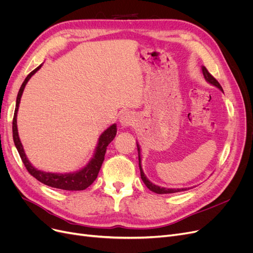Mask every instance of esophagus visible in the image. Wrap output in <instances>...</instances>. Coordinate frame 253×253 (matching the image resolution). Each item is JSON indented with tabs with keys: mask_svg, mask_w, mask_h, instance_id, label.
Segmentation results:
<instances>
[{
	"mask_svg": "<svg viewBox=\"0 0 253 253\" xmlns=\"http://www.w3.org/2000/svg\"><path fill=\"white\" fill-rule=\"evenodd\" d=\"M120 124L124 126H129L135 124V115L132 112H124L120 116Z\"/></svg>",
	"mask_w": 253,
	"mask_h": 253,
	"instance_id": "esophagus-1",
	"label": "esophagus"
}]
</instances>
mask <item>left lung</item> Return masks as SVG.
<instances>
[{
	"label": "left lung",
	"mask_w": 253,
	"mask_h": 253,
	"mask_svg": "<svg viewBox=\"0 0 253 253\" xmlns=\"http://www.w3.org/2000/svg\"><path fill=\"white\" fill-rule=\"evenodd\" d=\"M203 74H204V77L205 79L208 81L209 83L213 84V85H215L216 87H218L220 90H223V87L220 86V84L218 83V81L213 77V76L208 72V70L205 66H203ZM137 149H138V160H139V169H140V176H141V179L144 182V185L147 186L151 191L153 192H155L157 194H170V193H176V192H181V191H186L187 189H167V188H162V187H158L154 183H152L147 177H145L143 172H142V168H141V158H140V148L139 145L137 144Z\"/></svg>",
	"instance_id": "left-lung-1"
}]
</instances>
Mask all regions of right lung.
<instances>
[{"label":"right lung","instance_id":"1","mask_svg":"<svg viewBox=\"0 0 253 253\" xmlns=\"http://www.w3.org/2000/svg\"><path fill=\"white\" fill-rule=\"evenodd\" d=\"M42 65L38 66L36 70H34L32 73H30L27 77L25 78L24 82L22 83V85L20 87V90L18 93L17 97V104H16V110H14V115H13V120H12V136H13V141L14 144H16V148L19 152L20 157L22 159L23 164H24L26 170L29 172L30 175H33L36 179L41 181L42 183L52 188H57L61 190H67V191H81L86 189L89 187L91 183L95 181L97 178L98 173L100 171V168L102 166V163L104 160V155L106 152V148H108L109 143L115 138L116 136V125L111 126L106 131L102 133V135L99 138V142L97 145V149L95 152L94 158L90 160L89 164L84 168V169L76 172V173H68V174H56V173H46V172H42L40 170H37L35 168L29 164L27 160L24 150H23L22 143L19 138V134H18V127H17V113L19 109V104L21 97L23 94V90H24V87L26 85L27 81L30 79V77L39 70Z\"/></svg>","mask_w":253,"mask_h":253}]
</instances>
